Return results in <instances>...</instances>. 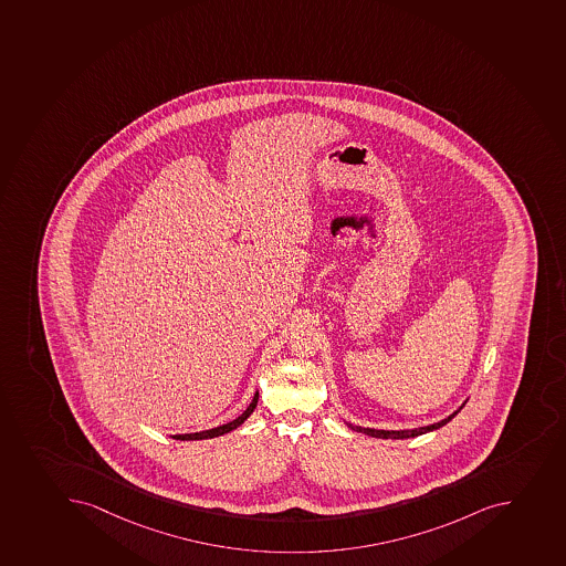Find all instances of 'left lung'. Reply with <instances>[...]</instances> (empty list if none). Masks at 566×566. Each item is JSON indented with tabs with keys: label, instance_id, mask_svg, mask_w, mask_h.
<instances>
[{
	"label": "left lung",
	"instance_id": "8db88e82",
	"mask_svg": "<svg viewBox=\"0 0 566 566\" xmlns=\"http://www.w3.org/2000/svg\"><path fill=\"white\" fill-rule=\"evenodd\" d=\"M462 407H464V403H462ZM462 407H460V409H462ZM459 411H454L453 415H449L444 420L431 423V426H426V428L403 429V431H384V429L359 428V426H353V423H347V426H349L350 429H354V431H358V433L369 434V437H376V439H412V437H418V434L429 433V431L442 428V426H446L451 418L457 417V412Z\"/></svg>",
	"mask_w": 566,
	"mask_h": 566
}]
</instances>
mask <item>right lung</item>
I'll return each instance as SVG.
<instances>
[{
  "label": "right lung",
  "mask_w": 566,
  "mask_h": 566,
  "mask_svg": "<svg viewBox=\"0 0 566 566\" xmlns=\"http://www.w3.org/2000/svg\"><path fill=\"white\" fill-rule=\"evenodd\" d=\"M258 400H260V392H255L254 398L250 401V406L247 407V411L241 415V417L235 418L232 422L224 423V426H219V428L207 429V431H199V433H188V434H175L174 439L177 440H202V439H213V437H221V434L230 433L232 429L239 428L241 423L247 420V418L254 412L255 406H258Z\"/></svg>",
  "instance_id": "1"
}]
</instances>
